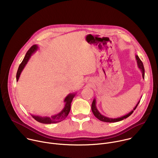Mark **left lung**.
<instances>
[{
  "instance_id": "left-lung-1",
  "label": "left lung",
  "mask_w": 158,
  "mask_h": 158,
  "mask_svg": "<svg viewBox=\"0 0 158 158\" xmlns=\"http://www.w3.org/2000/svg\"><path fill=\"white\" fill-rule=\"evenodd\" d=\"M136 59L137 60V64H138V68L140 69L141 73H142V76H143V78L144 79V65H143V64L142 62V61L141 60V59H139V57H138V56H136ZM140 102V100L138 101V102L137 103V104L136 105V106H135L133 109L130 111L129 113L123 116H121V117H118V118H108L107 116H105L102 114H101L100 113V112L98 110V108H97V106H96V98L94 99L93 101V103H92V106H91V109H92V111L93 112L94 115L96 116V118H97L99 120L101 121H103V122H106V123H115V122H118V121H122L124 119H126L127 118H128L129 116H131L132 112H134V110L136 109L138 105L139 104Z\"/></svg>"
}]
</instances>
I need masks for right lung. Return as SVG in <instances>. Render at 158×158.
Instances as JSON below:
<instances>
[{"mask_svg":"<svg viewBox=\"0 0 158 158\" xmlns=\"http://www.w3.org/2000/svg\"><path fill=\"white\" fill-rule=\"evenodd\" d=\"M38 49H39L38 45L35 44V45H34V46H32L29 49V50L27 52L23 60H22V62L20 64V65L19 67V69L17 70V75H16L17 81H18L21 73L24 69L25 66L27 64L31 56L33 54H34ZM76 94V93H70L67 95L64 100V102L65 103L64 108L62 109V110L60 112H59V113L52 115L51 117L35 116V115H33L31 114V115L35 120H36L37 121H38L39 123H43V124H52V123H59V122L63 121L67 116V115L69 114V112H70V109H71V105L72 101H73V98L75 97Z\"/></svg>","mask_w":158,"mask_h":158,"instance_id":"1","label":"right lung"}]
</instances>
